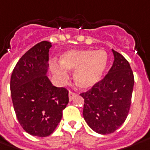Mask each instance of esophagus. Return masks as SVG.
Listing matches in <instances>:
<instances>
[{"label":"esophagus","instance_id":"obj_1","mask_svg":"<svg viewBox=\"0 0 150 150\" xmlns=\"http://www.w3.org/2000/svg\"><path fill=\"white\" fill-rule=\"evenodd\" d=\"M75 96V93H73V92H69V100L71 101L73 98H74V97Z\"/></svg>","mask_w":150,"mask_h":150}]
</instances>
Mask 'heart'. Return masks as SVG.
Segmentation results:
<instances>
[{
    "instance_id": "heart-1",
    "label": "heart",
    "mask_w": 150,
    "mask_h": 150,
    "mask_svg": "<svg viewBox=\"0 0 150 150\" xmlns=\"http://www.w3.org/2000/svg\"><path fill=\"white\" fill-rule=\"evenodd\" d=\"M108 54L103 50H70L60 57L61 66H52L58 82L65 83L67 71H74L73 80L81 89H88L100 81L108 66Z\"/></svg>"
}]
</instances>
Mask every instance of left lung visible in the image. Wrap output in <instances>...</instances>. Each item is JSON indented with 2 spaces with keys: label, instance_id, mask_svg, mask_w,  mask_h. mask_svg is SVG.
<instances>
[{
  "label": "left lung",
  "instance_id": "left-lung-1",
  "mask_svg": "<svg viewBox=\"0 0 150 150\" xmlns=\"http://www.w3.org/2000/svg\"><path fill=\"white\" fill-rule=\"evenodd\" d=\"M112 51L114 62L108 75L80 96L83 116L88 126L101 135L113 133L126 121L131 103L134 75L129 62Z\"/></svg>",
  "mask_w": 150,
  "mask_h": 150
}]
</instances>
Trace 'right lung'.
<instances>
[{
	"instance_id": "obj_1",
	"label": "right lung",
	"mask_w": 150,
	"mask_h": 150,
	"mask_svg": "<svg viewBox=\"0 0 150 150\" xmlns=\"http://www.w3.org/2000/svg\"><path fill=\"white\" fill-rule=\"evenodd\" d=\"M42 41L19 60L11 77V93L16 117L29 135H50L62 117L69 103L68 91L54 86L47 76L49 49Z\"/></svg>"
}]
</instances>
